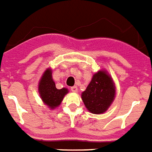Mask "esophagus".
I'll list each match as a JSON object with an SVG mask.
<instances>
[{
  "label": "esophagus",
  "mask_w": 152,
  "mask_h": 152,
  "mask_svg": "<svg viewBox=\"0 0 152 152\" xmlns=\"http://www.w3.org/2000/svg\"><path fill=\"white\" fill-rule=\"evenodd\" d=\"M71 91H73V92H77V91H78V88H77V86L72 87V88H71Z\"/></svg>",
  "instance_id": "esophagus-1"
}]
</instances>
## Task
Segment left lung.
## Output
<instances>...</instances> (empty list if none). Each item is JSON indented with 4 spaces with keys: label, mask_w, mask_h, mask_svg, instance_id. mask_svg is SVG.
Here are the masks:
<instances>
[{
    "label": "left lung",
    "mask_w": 152,
    "mask_h": 152,
    "mask_svg": "<svg viewBox=\"0 0 152 152\" xmlns=\"http://www.w3.org/2000/svg\"><path fill=\"white\" fill-rule=\"evenodd\" d=\"M115 85L106 70L101 69L93 74L90 83L82 92V100L89 112L101 115L110 108L116 94Z\"/></svg>",
    "instance_id": "left-lung-1"
}]
</instances>
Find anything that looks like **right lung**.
I'll return each mask as SVG.
<instances>
[{"label":"right lung","instance_id":"add662e5","mask_svg":"<svg viewBox=\"0 0 152 152\" xmlns=\"http://www.w3.org/2000/svg\"><path fill=\"white\" fill-rule=\"evenodd\" d=\"M38 92L42 101L50 110L57 108L61 105L64 96L69 92L67 88L57 89L52 78V69L47 68L44 71L38 83Z\"/></svg>","mask_w":152,"mask_h":152}]
</instances>
